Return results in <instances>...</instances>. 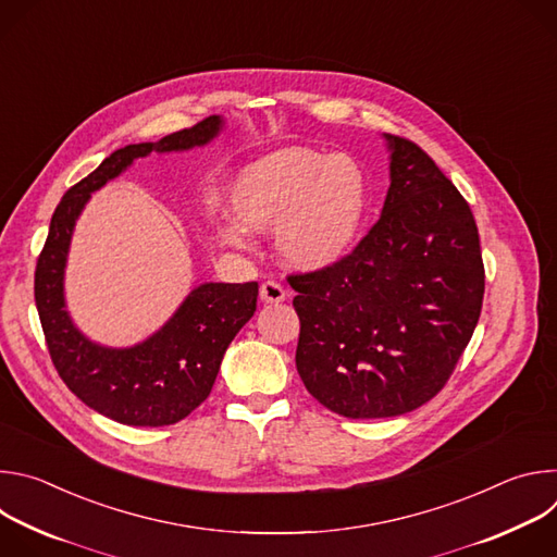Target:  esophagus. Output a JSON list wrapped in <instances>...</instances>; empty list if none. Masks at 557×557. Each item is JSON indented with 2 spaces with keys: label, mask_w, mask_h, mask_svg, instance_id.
I'll use <instances>...</instances> for the list:
<instances>
[{
  "label": "esophagus",
  "mask_w": 557,
  "mask_h": 557,
  "mask_svg": "<svg viewBox=\"0 0 557 557\" xmlns=\"http://www.w3.org/2000/svg\"><path fill=\"white\" fill-rule=\"evenodd\" d=\"M260 297H262V301H267V304H280V301L286 299V290H284L282 284L269 280V282H264V284L260 286Z\"/></svg>",
  "instance_id": "1"
}]
</instances>
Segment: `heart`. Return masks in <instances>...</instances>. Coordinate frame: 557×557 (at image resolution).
Masks as SVG:
<instances>
[{
	"instance_id": "obj_1",
	"label": "heart",
	"mask_w": 557,
	"mask_h": 557,
	"mask_svg": "<svg viewBox=\"0 0 557 557\" xmlns=\"http://www.w3.org/2000/svg\"><path fill=\"white\" fill-rule=\"evenodd\" d=\"M235 222L222 240L243 247L247 231L275 228V249L297 271H324L359 243L368 181L355 158L310 147H284L245 168L228 189Z\"/></svg>"
}]
</instances>
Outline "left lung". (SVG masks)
Wrapping results in <instances>:
<instances>
[{"instance_id":"8db88e82","label":"left lung","mask_w":557,"mask_h":557,"mask_svg":"<svg viewBox=\"0 0 557 557\" xmlns=\"http://www.w3.org/2000/svg\"><path fill=\"white\" fill-rule=\"evenodd\" d=\"M381 218L339 264L290 275L306 389L348 419H389L447 383L479 324L485 267L469 205L412 140L383 134Z\"/></svg>"}]
</instances>
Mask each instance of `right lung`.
Segmentation results:
<instances>
[{"instance_id": "1", "label": "right lung", "mask_w": 557, "mask_h": 557, "mask_svg": "<svg viewBox=\"0 0 557 557\" xmlns=\"http://www.w3.org/2000/svg\"><path fill=\"white\" fill-rule=\"evenodd\" d=\"M224 127L209 116L156 143L125 145L57 205L35 271V304L52 363L63 383L95 412L136 428L183 421L209 396L222 357L251 320L258 282L196 286L170 320L140 344L110 348L88 339L65 308L63 277L74 224L90 196L151 151H187L211 143Z\"/></svg>"}]
</instances>
